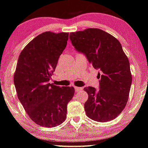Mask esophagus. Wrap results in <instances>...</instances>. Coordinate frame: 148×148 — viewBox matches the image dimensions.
<instances>
[{
	"mask_svg": "<svg viewBox=\"0 0 148 148\" xmlns=\"http://www.w3.org/2000/svg\"><path fill=\"white\" fill-rule=\"evenodd\" d=\"M75 90L76 92H79V91H82L83 90V88H80V87L75 86Z\"/></svg>",
	"mask_w": 148,
	"mask_h": 148,
	"instance_id": "34e87169",
	"label": "esophagus"
}]
</instances>
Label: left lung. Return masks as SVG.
I'll list each match as a JSON object with an SVG mask.
<instances>
[{"instance_id":"left-lung-1","label":"left lung","mask_w":148,"mask_h":148,"mask_svg":"<svg viewBox=\"0 0 148 148\" xmlns=\"http://www.w3.org/2000/svg\"><path fill=\"white\" fill-rule=\"evenodd\" d=\"M69 38L75 50L100 70L99 90L91 86L84 88L88 95L84 103L86 114L99 122L114 119L124 109L132 84L130 62L121 43L99 29L71 33Z\"/></svg>"}]
</instances>
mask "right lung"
<instances>
[{"label":"right lung","mask_w":148,"mask_h":148,"mask_svg":"<svg viewBox=\"0 0 148 148\" xmlns=\"http://www.w3.org/2000/svg\"><path fill=\"white\" fill-rule=\"evenodd\" d=\"M68 39L69 33L44 32L34 38L18 58L14 76L18 98L31 119L40 126L62 123L67 104L74 95L73 87L49 83Z\"/></svg>","instance_id":"1"}]
</instances>
